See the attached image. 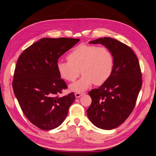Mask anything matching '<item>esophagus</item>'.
Listing matches in <instances>:
<instances>
[{"label":"esophagus","mask_w":156,"mask_h":156,"mask_svg":"<svg viewBox=\"0 0 156 156\" xmlns=\"http://www.w3.org/2000/svg\"><path fill=\"white\" fill-rule=\"evenodd\" d=\"M84 94V93H83V92H76L75 93V97L76 98H80V97L81 96V95H83Z\"/></svg>","instance_id":"1"}]
</instances>
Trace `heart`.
I'll use <instances>...</instances> for the list:
<instances>
[{
    "instance_id": "obj_1",
    "label": "heart",
    "mask_w": 156,
    "mask_h": 156,
    "mask_svg": "<svg viewBox=\"0 0 156 156\" xmlns=\"http://www.w3.org/2000/svg\"><path fill=\"white\" fill-rule=\"evenodd\" d=\"M67 59L66 62L59 61L57 63V71L61 78L73 82L81 71L83 74L79 80L71 85L73 91H83L93 83L95 85L103 84L113 70V55L105 47L80 44L67 55Z\"/></svg>"
}]
</instances>
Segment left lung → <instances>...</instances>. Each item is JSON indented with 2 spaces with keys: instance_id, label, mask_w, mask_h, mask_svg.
I'll use <instances>...</instances> for the list:
<instances>
[{
  "instance_id": "left-lung-1",
  "label": "left lung",
  "mask_w": 156,
  "mask_h": 156,
  "mask_svg": "<svg viewBox=\"0 0 156 156\" xmlns=\"http://www.w3.org/2000/svg\"><path fill=\"white\" fill-rule=\"evenodd\" d=\"M89 43L108 48L113 55L114 66L104 83L89 92L92 102L87 114L96 127L112 129L125 122L136 105L142 85L139 61L129 46L112 38H99Z\"/></svg>"
}]
</instances>
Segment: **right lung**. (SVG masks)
Masks as SVG:
<instances>
[{"mask_svg":"<svg viewBox=\"0 0 156 156\" xmlns=\"http://www.w3.org/2000/svg\"><path fill=\"white\" fill-rule=\"evenodd\" d=\"M80 39L43 38L24 51L17 61L12 88L24 115L43 130L59 126L75 99L74 93L60 97L67 85L57 71L62 55Z\"/></svg>","mask_w":156,"mask_h":156,"instance_id":"right-lung-1","label":"right lung"}]
</instances>
